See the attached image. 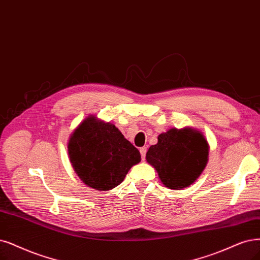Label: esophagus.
Returning <instances> with one entry per match:
<instances>
[{"label": "esophagus", "mask_w": 260, "mask_h": 260, "mask_svg": "<svg viewBox=\"0 0 260 260\" xmlns=\"http://www.w3.org/2000/svg\"><path fill=\"white\" fill-rule=\"evenodd\" d=\"M147 147H142V148H140V154H141V158L142 159H145L146 158V154H147Z\"/></svg>", "instance_id": "esophagus-1"}]
</instances>
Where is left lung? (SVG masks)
Wrapping results in <instances>:
<instances>
[{
    "label": "left lung",
    "mask_w": 260,
    "mask_h": 260,
    "mask_svg": "<svg viewBox=\"0 0 260 260\" xmlns=\"http://www.w3.org/2000/svg\"><path fill=\"white\" fill-rule=\"evenodd\" d=\"M158 142L147 152L148 162L157 171L168 188L190 185L205 169L209 146L198 131L172 128L157 137Z\"/></svg>",
    "instance_id": "left-lung-1"
}]
</instances>
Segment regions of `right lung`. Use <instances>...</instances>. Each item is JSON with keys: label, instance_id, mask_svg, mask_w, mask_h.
<instances>
[{"label": "right lung", "instance_id": "right-lung-1", "mask_svg": "<svg viewBox=\"0 0 260 260\" xmlns=\"http://www.w3.org/2000/svg\"><path fill=\"white\" fill-rule=\"evenodd\" d=\"M69 154L76 174L98 190H109L141 159L137 148L110 123L85 119L72 134Z\"/></svg>", "mask_w": 260, "mask_h": 260}]
</instances>
